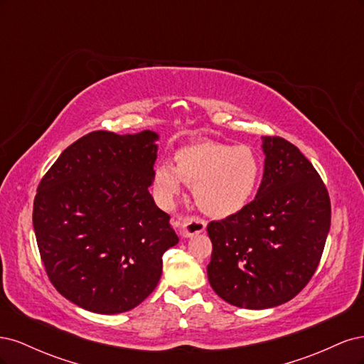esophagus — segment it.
<instances>
[{"label": "esophagus", "instance_id": "34e87169", "mask_svg": "<svg viewBox=\"0 0 364 364\" xmlns=\"http://www.w3.org/2000/svg\"><path fill=\"white\" fill-rule=\"evenodd\" d=\"M174 226L179 229L181 235L191 237L194 234H200L206 228V222L197 215H178L173 218Z\"/></svg>", "mask_w": 364, "mask_h": 364}]
</instances>
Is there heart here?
<instances>
[{"mask_svg": "<svg viewBox=\"0 0 364 364\" xmlns=\"http://www.w3.org/2000/svg\"><path fill=\"white\" fill-rule=\"evenodd\" d=\"M261 179L259 158L249 146L196 141L174 153V167L155 168V186L165 202L181 191V181L193 186L194 200L203 213L225 218L243 209Z\"/></svg>", "mask_w": 364, "mask_h": 364, "instance_id": "obj_1", "label": "heart"}]
</instances>
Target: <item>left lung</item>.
Listing matches in <instances>:
<instances>
[{"label":"left lung","instance_id":"1","mask_svg":"<svg viewBox=\"0 0 364 364\" xmlns=\"http://www.w3.org/2000/svg\"><path fill=\"white\" fill-rule=\"evenodd\" d=\"M262 149L255 199L206 226L213 241L209 284L230 305L250 310L287 302L310 282L331 225L326 186L301 150L269 135Z\"/></svg>","mask_w":364,"mask_h":364}]
</instances>
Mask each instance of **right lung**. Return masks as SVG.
I'll return each mask as SVG.
<instances>
[{"mask_svg":"<svg viewBox=\"0 0 364 364\" xmlns=\"http://www.w3.org/2000/svg\"><path fill=\"white\" fill-rule=\"evenodd\" d=\"M155 132L94 130L77 139L39 182L33 228L43 269L63 297L117 314L155 290L162 255L178 235L155 205Z\"/></svg>","mask_w":364,"mask_h":364,"instance_id":"add662e5","label":"right lung"}]
</instances>
